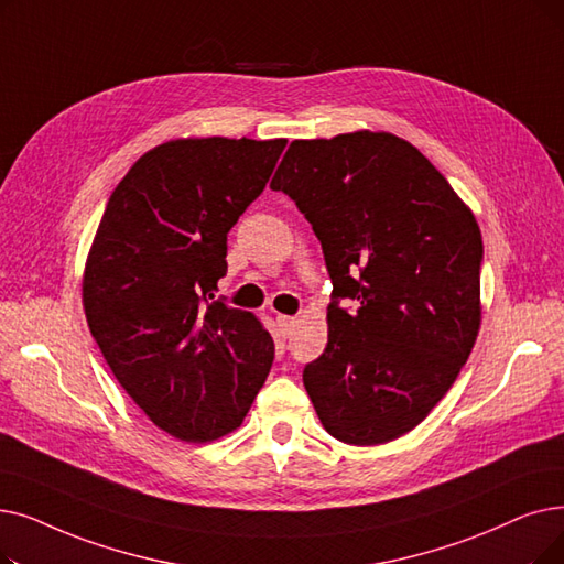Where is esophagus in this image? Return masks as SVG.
Returning <instances> with one entry per match:
<instances>
[{
  "label": "esophagus",
  "mask_w": 564,
  "mask_h": 564,
  "mask_svg": "<svg viewBox=\"0 0 564 564\" xmlns=\"http://www.w3.org/2000/svg\"><path fill=\"white\" fill-rule=\"evenodd\" d=\"M295 323H297V317H292V315H279V317H276V325H279V329H281L283 336H288V334L292 332V327H295Z\"/></svg>",
  "instance_id": "1"
}]
</instances>
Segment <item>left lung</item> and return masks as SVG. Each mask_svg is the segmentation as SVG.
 I'll return each mask as SVG.
<instances>
[{
  "label": "left lung",
  "instance_id": "1",
  "mask_svg": "<svg viewBox=\"0 0 564 564\" xmlns=\"http://www.w3.org/2000/svg\"><path fill=\"white\" fill-rule=\"evenodd\" d=\"M269 186L306 216L334 283L327 348L304 369L317 417L357 447L401 437L447 394L477 340L475 214L391 133L292 140Z\"/></svg>",
  "mask_w": 564,
  "mask_h": 564
}]
</instances>
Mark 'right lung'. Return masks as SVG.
<instances>
[{
	"label": "right lung",
	"mask_w": 564,
	"mask_h": 564,
	"mask_svg": "<svg viewBox=\"0 0 564 564\" xmlns=\"http://www.w3.org/2000/svg\"><path fill=\"white\" fill-rule=\"evenodd\" d=\"M288 140L186 138L142 154L117 184L83 276L87 325L110 371L186 443L232 433L264 384L274 340L221 300L228 232Z\"/></svg>",
	"instance_id": "add662e5"
}]
</instances>
